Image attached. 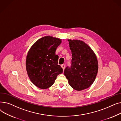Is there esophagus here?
I'll return each mask as SVG.
<instances>
[{
	"instance_id": "esophagus-1",
	"label": "esophagus",
	"mask_w": 121,
	"mask_h": 121,
	"mask_svg": "<svg viewBox=\"0 0 121 121\" xmlns=\"http://www.w3.org/2000/svg\"><path fill=\"white\" fill-rule=\"evenodd\" d=\"M61 67L62 68V69H65V65H64V64H62V65H61Z\"/></svg>"
}]
</instances>
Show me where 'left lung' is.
<instances>
[{
	"label": "left lung",
	"instance_id": "1",
	"mask_svg": "<svg viewBox=\"0 0 121 121\" xmlns=\"http://www.w3.org/2000/svg\"><path fill=\"white\" fill-rule=\"evenodd\" d=\"M72 51L70 68L66 67L64 75L73 89L81 91L89 87L94 82L98 71V61L92 48L83 41L68 39Z\"/></svg>",
	"mask_w": 121,
	"mask_h": 121
}]
</instances>
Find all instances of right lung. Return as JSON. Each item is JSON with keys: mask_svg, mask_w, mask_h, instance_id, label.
Segmentation results:
<instances>
[{"mask_svg": "<svg viewBox=\"0 0 121 121\" xmlns=\"http://www.w3.org/2000/svg\"><path fill=\"white\" fill-rule=\"evenodd\" d=\"M62 39L47 36L38 40L28 52L26 69L28 77L34 85L42 89L52 86L57 76L63 73L58 65L59 57L56 50Z\"/></svg>", "mask_w": 121, "mask_h": 121, "instance_id": "add662e5", "label": "right lung"}]
</instances>
